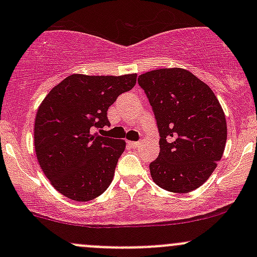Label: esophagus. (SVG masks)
Returning a JSON list of instances; mask_svg holds the SVG:
<instances>
[{
	"label": "esophagus",
	"instance_id": "obj_1",
	"mask_svg": "<svg viewBox=\"0 0 257 257\" xmlns=\"http://www.w3.org/2000/svg\"><path fill=\"white\" fill-rule=\"evenodd\" d=\"M129 145H131L132 148H138L139 145H141V142H129Z\"/></svg>",
	"mask_w": 257,
	"mask_h": 257
}]
</instances>
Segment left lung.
<instances>
[{"mask_svg": "<svg viewBox=\"0 0 257 257\" xmlns=\"http://www.w3.org/2000/svg\"><path fill=\"white\" fill-rule=\"evenodd\" d=\"M138 83L154 110L160 133L153 181L172 193H189L208 180L224 154L225 113L206 83L184 68L141 74Z\"/></svg>", "mask_w": 257, "mask_h": 257, "instance_id": "8db88e82", "label": "left lung"}]
</instances>
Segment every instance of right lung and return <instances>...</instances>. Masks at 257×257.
Segmentation results:
<instances>
[{
    "mask_svg": "<svg viewBox=\"0 0 257 257\" xmlns=\"http://www.w3.org/2000/svg\"><path fill=\"white\" fill-rule=\"evenodd\" d=\"M136 83L137 73H76L52 88L42 100L35 120L36 155L43 174L62 195L89 201L110 185L125 141L92 134V129L110 125L108 108Z\"/></svg>",
    "mask_w": 257,
    "mask_h": 257,
    "instance_id": "right-lung-1",
    "label": "right lung"
}]
</instances>
